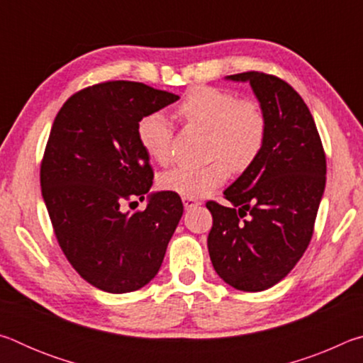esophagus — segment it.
I'll use <instances>...</instances> for the list:
<instances>
[{
    "label": "esophagus",
    "instance_id": "obj_1",
    "mask_svg": "<svg viewBox=\"0 0 363 363\" xmlns=\"http://www.w3.org/2000/svg\"><path fill=\"white\" fill-rule=\"evenodd\" d=\"M182 203H184V208H186V210H190V208L200 205V200L192 199V196H182Z\"/></svg>",
    "mask_w": 363,
    "mask_h": 363
}]
</instances>
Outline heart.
I'll use <instances>...</instances> for the list:
<instances>
[{
    "instance_id": "heart-1",
    "label": "heart",
    "mask_w": 363,
    "mask_h": 363,
    "mask_svg": "<svg viewBox=\"0 0 363 363\" xmlns=\"http://www.w3.org/2000/svg\"><path fill=\"white\" fill-rule=\"evenodd\" d=\"M184 121L210 131L205 167H174L160 176V187L182 196H205L223 186L230 169L243 173L261 155L267 138V115L259 102L230 91L195 86L177 107ZM138 139L147 155L164 164L173 157L174 125L163 112L140 118Z\"/></svg>"
}]
</instances>
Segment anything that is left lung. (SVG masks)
Wrapping results in <instances>:
<instances>
[{
  "label": "left lung",
  "instance_id": "left-lung-1",
  "mask_svg": "<svg viewBox=\"0 0 363 363\" xmlns=\"http://www.w3.org/2000/svg\"><path fill=\"white\" fill-rule=\"evenodd\" d=\"M227 79L250 82L269 128L261 155L224 190L230 206L206 201L208 251L225 284L262 291L285 279L309 247L327 158L309 108L286 82L262 72Z\"/></svg>",
  "mask_w": 363,
  "mask_h": 363
}]
</instances>
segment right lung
Listing matches in <instances>:
<instances>
[{
    "label": "right lung",
    "instance_id": "1",
    "mask_svg": "<svg viewBox=\"0 0 363 363\" xmlns=\"http://www.w3.org/2000/svg\"><path fill=\"white\" fill-rule=\"evenodd\" d=\"M179 96L136 82H106L70 96L59 110L41 160V194L72 267L107 293L149 284L162 266L184 206L174 192L143 201L153 169L138 139L143 116Z\"/></svg>",
    "mask_w": 363,
    "mask_h": 363
}]
</instances>
